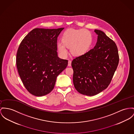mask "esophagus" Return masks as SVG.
I'll use <instances>...</instances> for the list:
<instances>
[{
  "mask_svg": "<svg viewBox=\"0 0 134 134\" xmlns=\"http://www.w3.org/2000/svg\"><path fill=\"white\" fill-rule=\"evenodd\" d=\"M71 60H69L68 61V66H71Z\"/></svg>",
  "mask_w": 134,
  "mask_h": 134,
  "instance_id": "34e87169",
  "label": "esophagus"
}]
</instances>
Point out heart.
Here are the masks:
<instances>
[{
  "mask_svg": "<svg viewBox=\"0 0 134 134\" xmlns=\"http://www.w3.org/2000/svg\"><path fill=\"white\" fill-rule=\"evenodd\" d=\"M63 42H58L57 47L60 55L65 56L68 54V48H70L71 54L80 56L86 53L92 43L91 33L86 29H69L62 36Z\"/></svg>",
  "mask_w": 134,
  "mask_h": 134,
  "instance_id": "heart-1",
  "label": "heart"
}]
</instances>
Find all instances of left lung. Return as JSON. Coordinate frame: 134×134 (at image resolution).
<instances>
[{
  "label": "left lung",
  "mask_w": 134,
  "mask_h": 134,
  "mask_svg": "<svg viewBox=\"0 0 134 134\" xmlns=\"http://www.w3.org/2000/svg\"><path fill=\"white\" fill-rule=\"evenodd\" d=\"M98 35L94 48L71 62L73 83L81 94L93 96L106 89L119 63L115 42L102 31L95 29Z\"/></svg>",
  "instance_id": "obj_1"
}]
</instances>
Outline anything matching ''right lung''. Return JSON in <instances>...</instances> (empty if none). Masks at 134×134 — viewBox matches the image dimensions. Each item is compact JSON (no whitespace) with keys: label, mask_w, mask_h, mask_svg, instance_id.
<instances>
[{"label":"right lung","mask_w":134,"mask_h":134,"mask_svg":"<svg viewBox=\"0 0 134 134\" xmlns=\"http://www.w3.org/2000/svg\"><path fill=\"white\" fill-rule=\"evenodd\" d=\"M64 28H35L18 48L16 64L24 86L32 95L42 97L53 89L57 77L68 61L58 57L57 37Z\"/></svg>","instance_id":"right-lung-1"}]
</instances>
